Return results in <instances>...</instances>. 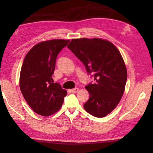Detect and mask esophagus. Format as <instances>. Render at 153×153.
<instances>
[{"mask_svg": "<svg viewBox=\"0 0 153 153\" xmlns=\"http://www.w3.org/2000/svg\"><path fill=\"white\" fill-rule=\"evenodd\" d=\"M78 91H79V89L77 88V87H76V88H74L72 89H71V92L74 93H76Z\"/></svg>", "mask_w": 153, "mask_h": 153, "instance_id": "34e87169", "label": "esophagus"}]
</instances>
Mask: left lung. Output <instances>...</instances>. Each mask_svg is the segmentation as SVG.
<instances>
[{"instance_id": "8db88e82", "label": "left lung", "mask_w": 153, "mask_h": 153, "mask_svg": "<svg viewBox=\"0 0 153 153\" xmlns=\"http://www.w3.org/2000/svg\"><path fill=\"white\" fill-rule=\"evenodd\" d=\"M68 48L82 62L95 82L85 86L89 99L86 111L102 118L121 100L127 82V70L121 54L110 41L99 38L73 39Z\"/></svg>"}]
</instances>
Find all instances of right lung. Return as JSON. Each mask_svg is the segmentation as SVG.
<instances>
[{"instance_id":"obj_1","label":"right lung","mask_w":153,"mask_h":153,"mask_svg":"<svg viewBox=\"0 0 153 153\" xmlns=\"http://www.w3.org/2000/svg\"><path fill=\"white\" fill-rule=\"evenodd\" d=\"M70 40L54 39L37 44L25 56L19 76V88L25 100L35 112L43 116L59 110L67 91L53 83L58 53Z\"/></svg>"}]
</instances>
